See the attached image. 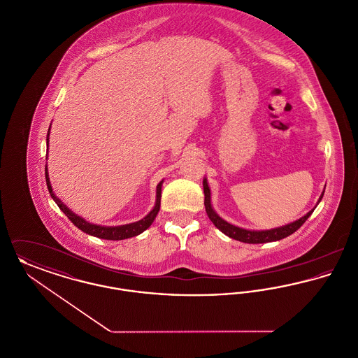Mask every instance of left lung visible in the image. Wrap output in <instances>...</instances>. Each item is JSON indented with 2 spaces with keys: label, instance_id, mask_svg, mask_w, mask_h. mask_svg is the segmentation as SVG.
Instances as JSON below:
<instances>
[{
  "label": "left lung",
  "instance_id": "1",
  "mask_svg": "<svg viewBox=\"0 0 358 358\" xmlns=\"http://www.w3.org/2000/svg\"><path fill=\"white\" fill-rule=\"evenodd\" d=\"M203 185H204L205 210H206V215H208V217L210 219V222H213V224L222 231V234L227 235L228 238H235V240L243 241V243L259 244V243H268V241H276V240H280V238H287L291 234H294L295 231H298V229L302 227V224L308 219V216L314 212V209H311V210L307 213L306 216L301 217V219L296 220V222L287 224V225H285V227L273 228V229H270V231H248V229L238 228V227H235V225H232V224L222 220V217L212 209V205H210V190H209L206 180L203 181ZM324 193L321 194L318 203L322 200Z\"/></svg>",
  "mask_w": 358,
  "mask_h": 358
}]
</instances>
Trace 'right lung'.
I'll list each match as a JSON object with an SVG mask.
<instances>
[{"label": "right lung", "instance_id": "1", "mask_svg": "<svg viewBox=\"0 0 358 358\" xmlns=\"http://www.w3.org/2000/svg\"><path fill=\"white\" fill-rule=\"evenodd\" d=\"M48 138H50V129H48L47 142H48ZM45 180H47V187H48V190L51 193L52 199L55 200V203L57 204V206L64 212V215L69 217V220L73 222L80 231L85 232V234L96 236V238H106V240H123V238H133V236L142 234L143 231H146L152 225V222H154V219H155V216H157V213L159 210V206H161V187H162V181L157 187V201H155V205H154L153 210L146 217H143L139 222L120 225V227H101V225L90 224V222L83 220L82 217H79L75 213H72L69 208L53 194L51 182H50V178H48L47 165H45Z\"/></svg>", "mask_w": 358, "mask_h": 358}]
</instances>
